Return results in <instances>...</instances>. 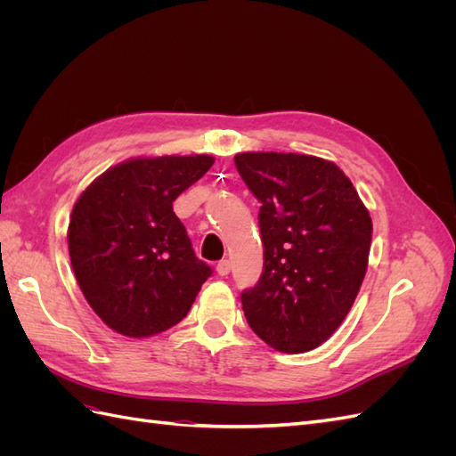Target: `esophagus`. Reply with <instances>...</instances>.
<instances>
[{
	"label": "esophagus",
	"instance_id": "1",
	"mask_svg": "<svg viewBox=\"0 0 456 456\" xmlns=\"http://www.w3.org/2000/svg\"><path fill=\"white\" fill-rule=\"evenodd\" d=\"M216 272H218V275H228L230 273V260H220L218 265H216Z\"/></svg>",
	"mask_w": 456,
	"mask_h": 456
}]
</instances>
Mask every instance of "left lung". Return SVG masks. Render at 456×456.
I'll list each match as a JSON object with an SVG mask.
<instances>
[{"label": "left lung", "instance_id": "8db88e82", "mask_svg": "<svg viewBox=\"0 0 456 456\" xmlns=\"http://www.w3.org/2000/svg\"><path fill=\"white\" fill-rule=\"evenodd\" d=\"M233 161L260 201L265 243L260 280L241 293L247 323L278 352L314 350L360 293L372 236L367 207L333 161L281 151Z\"/></svg>", "mask_w": 456, "mask_h": 456}]
</instances>
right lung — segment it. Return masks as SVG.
Returning a JSON list of instances; mask_svg holds the SVG:
<instances>
[{
	"label": "right lung",
	"mask_w": 456,
	"mask_h": 456,
	"mask_svg": "<svg viewBox=\"0 0 456 456\" xmlns=\"http://www.w3.org/2000/svg\"><path fill=\"white\" fill-rule=\"evenodd\" d=\"M213 163L198 154L127 159L77 198L68 224L72 268L89 306L116 333L144 338L171 329L213 273L173 211Z\"/></svg>",
	"instance_id": "right-lung-1"
}]
</instances>
